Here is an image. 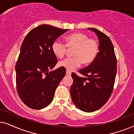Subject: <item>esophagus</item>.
Here are the masks:
<instances>
[{
	"label": "esophagus",
	"instance_id": "1",
	"mask_svg": "<svg viewBox=\"0 0 134 134\" xmlns=\"http://www.w3.org/2000/svg\"><path fill=\"white\" fill-rule=\"evenodd\" d=\"M66 73L67 75H71V71H68V70L66 71Z\"/></svg>",
	"mask_w": 134,
	"mask_h": 134
}]
</instances>
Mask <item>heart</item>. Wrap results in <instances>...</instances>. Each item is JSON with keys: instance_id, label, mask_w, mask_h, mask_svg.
Segmentation results:
<instances>
[{"instance_id": "heart-1", "label": "heart", "mask_w": 134, "mask_h": 134, "mask_svg": "<svg viewBox=\"0 0 134 134\" xmlns=\"http://www.w3.org/2000/svg\"><path fill=\"white\" fill-rule=\"evenodd\" d=\"M66 44L56 40L52 45L53 54L57 58H62L69 49L72 50V57L60 62L58 66L69 71L74 70L83 63L88 65L96 58L99 52V43L94 38H89L86 34L77 32L66 36Z\"/></svg>"}]
</instances>
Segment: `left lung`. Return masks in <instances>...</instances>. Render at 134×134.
Returning a JSON list of instances; mask_svg holds the SVG:
<instances>
[{"instance_id": "1", "label": "left lung", "mask_w": 134, "mask_h": 134, "mask_svg": "<svg viewBox=\"0 0 134 134\" xmlns=\"http://www.w3.org/2000/svg\"><path fill=\"white\" fill-rule=\"evenodd\" d=\"M93 31L99 39V50L96 58L85 68L79 71L87 77L71 74L73 83L71 96L76 107L86 112H93L102 107L110 97L116 74L117 60L114 47L107 35L98 29Z\"/></svg>"}]
</instances>
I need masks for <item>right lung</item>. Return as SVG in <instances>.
Masks as SVG:
<instances>
[{
    "mask_svg": "<svg viewBox=\"0 0 134 134\" xmlns=\"http://www.w3.org/2000/svg\"><path fill=\"white\" fill-rule=\"evenodd\" d=\"M68 29L43 24L33 29L24 40L16 62V88L24 103L33 109H42L52 102L66 69L50 71L57 63L52 43Z\"/></svg>",
    "mask_w": 134,
    "mask_h": 134,
    "instance_id": "right-lung-1",
    "label": "right lung"
}]
</instances>
